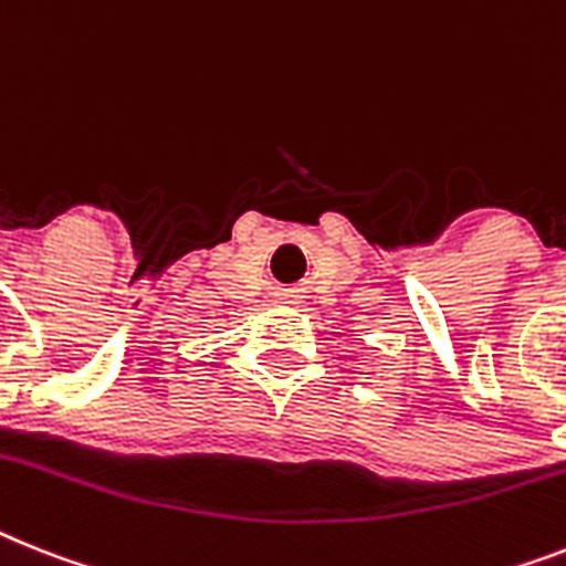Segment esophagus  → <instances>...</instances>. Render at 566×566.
Returning <instances> with one entry per match:
<instances>
[{
  "instance_id": "1",
  "label": "esophagus",
  "mask_w": 566,
  "mask_h": 566,
  "mask_svg": "<svg viewBox=\"0 0 566 566\" xmlns=\"http://www.w3.org/2000/svg\"><path fill=\"white\" fill-rule=\"evenodd\" d=\"M283 301H286V303H301V297H297V294H294V292H283Z\"/></svg>"
}]
</instances>
